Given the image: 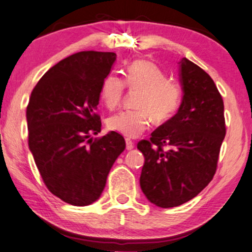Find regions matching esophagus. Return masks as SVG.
<instances>
[{
	"instance_id": "1",
	"label": "esophagus",
	"mask_w": 252,
	"mask_h": 252,
	"mask_svg": "<svg viewBox=\"0 0 252 252\" xmlns=\"http://www.w3.org/2000/svg\"><path fill=\"white\" fill-rule=\"evenodd\" d=\"M134 148V142L130 141L129 139H126V149L127 150H132Z\"/></svg>"
}]
</instances>
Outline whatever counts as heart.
Returning a JSON list of instances; mask_svg holds the SVG:
<instances>
[{
  "instance_id": "obj_1",
  "label": "heart",
  "mask_w": 252,
  "mask_h": 252,
  "mask_svg": "<svg viewBox=\"0 0 252 252\" xmlns=\"http://www.w3.org/2000/svg\"><path fill=\"white\" fill-rule=\"evenodd\" d=\"M126 87L136 95L135 110L116 113L108 119L109 129L125 137H137L148 129L151 119L159 125L178 111L181 102L180 84L150 61L139 60L126 68L124 80L116 74L106 75L101 86V98L110 110L122 103Z\"/></svg>"
}]
</instances>
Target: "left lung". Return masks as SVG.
Here are the masks:
<instances>
[{"label": "left lung", "instance_id": "8db88e82", "mask_svg": "<svg viewBox=\"0 0 252 252\" xmlns=\"http://www.w3.org/2000/svg\"><path fill=\"white\" fill-rule=\"evenodd\" d=\"M179 64L184 97L177 115L137 143L144 156L141 189L165 209L190 201L210 184L226 135L223 101L211 77L187 58Z\"/></svg>", "mask_w": 252, "mask_h": 252}]
</instances>
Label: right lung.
<instances>
[{
	"label": "right lung",
	"mask_w": 252,
	"mask_h": 252,
	"mask_svg": "<svg viewBox=\"0 0 252 252\" xmlns=\"http://www.w3.org/2000/svg\"><path fill=\"white\" fill-rule=\"evenodd\" d=\"M117 55L80 51L50 67L26 110L29 147L51 194L75 206L101 196L113 163L125 150L119 133L101 132L96 112L101 86Z\"/></svg>",
	"instance_id": "add662e5"
}]
</instances>
